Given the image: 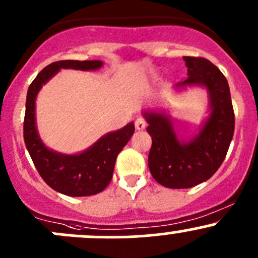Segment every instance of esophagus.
<instances>
[{"label": "esophagus", "mask_w": 258, "mask_h": 258, "mask_svg": "<svg viewBox=\"0 0 258 258\" xmlns=\"http://www.w3.org/2000/svg\"><path fill=\"white\" fill-rule=\"evenodd\" d=\"M146 119L142 118V117H139V118L135 121V127H136V130H139V131H142V130L146 128Z\"/></svg>", "instance_id": "obj_1"}]
</instances>
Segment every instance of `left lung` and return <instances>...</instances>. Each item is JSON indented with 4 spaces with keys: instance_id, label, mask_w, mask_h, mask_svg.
Masks as SVG:
<instances>
[{
    "instance_id": "obj_1",
    "label": "left lung",
    "mask_w": 258,
    "mask_h": 258,
    "mask_svg": "<svg viewBox=\"0 0 258 258\" xmlns=\"http://www.w3.org/2000/svg\"><path fill=\"white\" fill-rule=\"evenodd\" d=\"M186 80L176 85L204 86L209 92L210 116L189 141H179L170 116L144 112L152 137L148 167L153 178L168 188H189L215 175L227 155L235 131V113L226 77L204 57H183Z\"/></svg>"
}]
</instances>
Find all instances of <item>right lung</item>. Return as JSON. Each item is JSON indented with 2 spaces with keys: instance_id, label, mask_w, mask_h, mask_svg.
Here are the masks:
<instances>
[{
  "instance_id": "right-lung-1",
  "label": "right lung",
  "mask_w": 258,
  "mask_h": 258,
  "mask_svg": "<svg viewBox=\"0 0 258 258\" xmlns=\"http://www.w3.org/2000/svg\"><path fill=\"white\" fill-rule=\"evenodd\" d=\"M102 61L52 62L37 75L27 91L26 112L23 121V139L28 153L43 181L59 194L71 197L92 196L108 186L113 175L117 155L126 146L135 132L134 122L118 131L101 137L90 148L77 155H62L43 145L36 127V97L42 85L61 69L93 71L101 69Z\"/></svg>"
}]
</instances>
